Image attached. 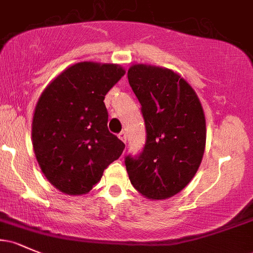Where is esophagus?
Returning a JSON list of instances; mask_svg holds the SVG:
<instances>
[{
    "label": "esophagus",
    "mask_w": 253,
    "mask_h": 253,
    "mask_svg": "<svg viewBox=\"0 0 253 253\" xmlns=\"http://www.w3.org/2000/svg\"><path fill=\"white\" fill-rule=\"evenodd\" d=\"M118 136L124 141V143H126L127 141V135H126V132H125V130H121V132L118 134Z\"/></svg>",
    "instance_id": "obj_1"
}]
</instances>
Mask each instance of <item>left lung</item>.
<instances>
[{
	"mask_svg": "<svg viewBox=\"0 0 253 253\" xmlns=\"http://www.w3.org/2000/svg\"><path fill=\"white\" fill-rule=\"evenodd\" d=\"M141 104L146 140L139 155L125 156L133 187L147 199L179 193L195 176L206 145V120L195 91L175 72L138 64L127 72Z\"/></svg>",
	"mask_w": 253,
	"mask_h": 253,
	"instance_id": "left-lung-1",
	"label": "left lung"
}]
</instances>
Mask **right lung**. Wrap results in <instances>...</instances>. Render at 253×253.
Returning <instances> with one entry per match:
<instances>
[{
    "label": "right lung",
    "mask_w": 253,
    "mask_h": 253,
    "mask_svg": "<svg viewBox=\"0 0 253 253\" xmlns=\"http://www.w3.org/2000/svg\"><path fill=\"white\" fill-rule=\"evenodd\" d=\"M125 75L114 64L83 62L63 71L36 107L32 139L46 178L69 195L92 189L125 144L109 132L104 96Z\"/></svg>",
    "instance_id": "obj_1"
}]
</instances>
